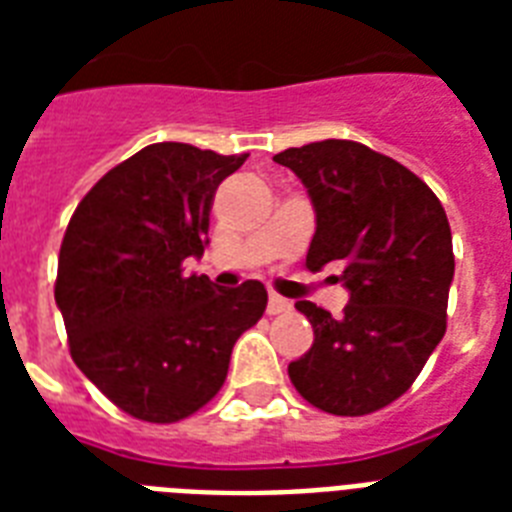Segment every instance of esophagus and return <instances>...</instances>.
Wrapping results in <instances>:
<instances>
[{
  "instance_id": "obj_1",
  "label": "esophagus",
  "mask_w": 512,
  "mask_h": 512,
  "mask_svg": "<svg viewBox=\"0 0 512 512\" xmlns=\"http://www.w3.org/2000/svg\"><path fill=\"white\" fill-rule=\"evenodd\" d=\"M289 308H292V303H289V300H284V297H281V295H271V297H268V313H271V316L287 313Z\"/></svg>"
}]
</instances>
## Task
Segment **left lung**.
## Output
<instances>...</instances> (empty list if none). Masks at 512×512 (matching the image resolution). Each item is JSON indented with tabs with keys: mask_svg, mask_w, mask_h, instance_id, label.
Wrapping results in <instances>:
<instances>
[{
	"mask_svg": "<svg viewBox=\"0 0 512 512\" xmlns=\"http://www.w3.org/2000/svg\"><path fill=\"white\" fill-rule=\"evenodd\" d=\"M273 162L308 188L316 233L308 271L340 268L342 316L295 303L311 350L289 364L308 404L340 417L372 414L409 390L446 332L452 231L436 193L390 156L353 140L287 148Z\"/></svg>",
	"mask_w": 512,
	"mask_h": 512,
	"instance_id": "8db88e82",
	"label": "left lung"
}]
</instances>
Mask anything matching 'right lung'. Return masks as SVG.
<instances>
[{"mask_svg":"<svg viewBox=\"0 0 512 512\" xmlns=\"http://www.w3.org/2000/svg\"><path fill=\"white\" fill-rule=\"evenodd\" d=\"M247 154L154 143L92 185L66 228L55 303L71 358L122 412L177 422L223 388L231 350L268 305L260 281L183 276L209 244L217 185Z\"/></svg>","mask_w":512,"mask_h":512,"instance_id":"1","label":"right lung"}]
</instances>
